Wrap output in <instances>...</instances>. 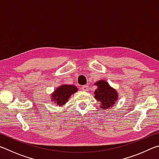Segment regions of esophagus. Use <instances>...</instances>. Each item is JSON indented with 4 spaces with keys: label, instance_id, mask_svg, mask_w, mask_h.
<instances>
[{
    "label": "esophagus",
    "instance_id": "esophagus-1",
    "mask_svg": "<svg viewBox=\"0 0 159 159\" xmlns=\"http://www.w3.org/2000/svg\"><path fill=\"white\" fill-rule=\"evenodd\" d=\"M81 90L83 91H88V85H83V86H82Z\"/></svg>",
    "mask_w": 159,
    "mask_h": 159
}]
</instances>
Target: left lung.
<instances>
[{"label": "left lung", "instance_id": "left-lung-1", "mask_svg": "<svg viewBox=\"0 0 159 159\" xmlns=\"http://www.w3.org/2000/svg\"><path fill=\"white\" fill-rule=\"evenodd\" d=\"M95 84L98 85V88L95 91V98L101 102L100 108L104 109L109 108L116 101L117 93L114 88L110 87L105 80H99Z\"/></svg>", "mask_w": 159, "mask_h": 159}]
</instances>
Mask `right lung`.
<instances>
[{
    "label": "right lung",
    "mask_w": 159,
    "mask_h": 159,
    "mask_svg": "<svg viewBox=\"0 0 159 159\" xmlns=\"http://www.w3.org/2000/svg\"><path fill=\"white\" fill-rule=\"evenodd\" d=\"M77 91L76 86L72 85H63L59 87L52 94V98L57 105L61 106L65 104L72 94Z\"/></svg>",
    "instance_id": "right-lung-1"
}]
</instances>
